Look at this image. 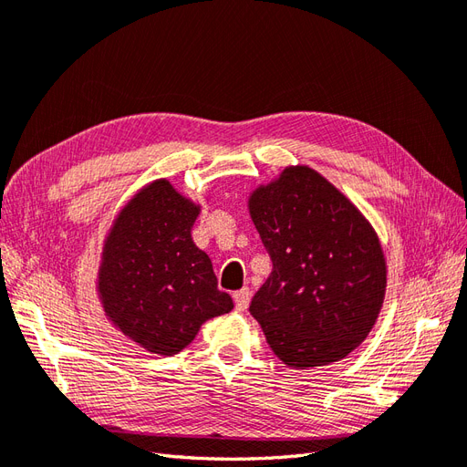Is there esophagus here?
Listing matches in <instances>:
<instances>
[{"instance_id": "1", "label": "esophagus", "mask_w": 467, "mask_h": 467, "mask_svg": "<svg viewBox=\"0 0 467 467\" xmlns=\"http://www.w3.org/2000/svg\"><path fill=\"white\" fill-rule=\"evenodd\" d=\"M249 300H251V290L249 288H242V290L234 292V304H235L237 312H245L247 306H249Z\"/></svg>"}]
</instances>
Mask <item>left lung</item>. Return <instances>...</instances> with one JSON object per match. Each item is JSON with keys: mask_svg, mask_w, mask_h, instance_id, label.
<instances>
[{"mask_svg": "<svg viewBox=\"0 0 467 467\" xmlns=\"http://www.w3.org/2000/svg\"><path fill=\"white\" fill-rule=\"evenodd\" d=\"M249 212L273 261L249 306L268 347L292 368L341 360L384 302L386 261L370 223L304 165L259 187Z\"/></svg>", "mask_w": 467, "mask_h": 467, "instance_id": "1", "label": "left lung"}]
</instances>
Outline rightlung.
I'll return each mask as SVG.
<instances>
[{"instance_id": "1", "label": "right lung", "mask_w": 467, "mask_h": 467, "mask_svg": "<svg viewBox=\"0 0 467 467\" xmlns=\"http://www.w3.org/2000/svg\"><path fill=\"white\" fill-rule=\"evenodd\" d=\"M199 210L160 179L120 210L105 242L99 271L105 312L153 355H177L206 319L234 307L191 237Z\"/></svg>"}]
</instances>
